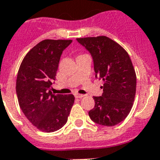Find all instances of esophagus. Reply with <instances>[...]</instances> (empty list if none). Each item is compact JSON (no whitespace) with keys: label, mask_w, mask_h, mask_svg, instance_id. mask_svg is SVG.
Wrapping results in <instances>:
<instances>
[{"label":"esophagus","mask_w":160,"mask_h":160,"mask_svg":"<svg viewBox=\"0 0 160 160\" xmlns=\"http://www.w3.org/2000/svg\"><path fill=\"white\" fill-rule=\"evenodd\" d=\"M84 96V94H79V93H76V94H75V97L77 98H83Z\"/></svg>","instance_id":"esophagus-1"}]
</instances>
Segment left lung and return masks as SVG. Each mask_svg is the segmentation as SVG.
Wrapping results in <instances>:
<instances>
[{"label":"left lung","instance_id":"1","mask_svg":"<svg viewBox=\"0 0 160 160\" xmlns=\"http://www.w3.org/2000/svg\"><path fill=\"white\" fill-rule=\"evenodd\" d=\"M91 54L95 77L103 81L102 94L93 96L94 108L89 112L93 122L115 126L132 109L136 89V76L128 53L106 36L76 38Z\"/></svg>","mask_w":160,"mask_h":160}]
</instances>
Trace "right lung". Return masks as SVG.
Returning a JSON list of instances; mask_svg holds the SVG:
<instances>
[{"label": "right lung", "mask_w": 160, "mask_h": 160, "mask_svg": "<svg viewBox=\"0 0 160 160\" xmlns=\"http://www.w3.org/2000/svg\"><path fill=\"white\" fill-rule=\"evenodd\" d=\"M72 40L45 39L24 57L16 80L19 107L28 120L38 130L53 132L67 123L75 97L52 94L51 86L56 80L62 52Z\"/></svg>", "instance_id": "add662e5"}]
</instances>
